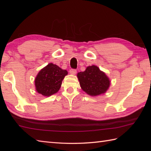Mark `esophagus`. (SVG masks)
<instances>
[{
    "instance_id": "obj_1",
    "label": "esophagus",
    "mask_w": 151,
    "mask_h": 151,
    "mask_svg": "<svg viewBox=\"0 0 151 151\" xmlns=\"http://www.w3.org/2000/svg\"><path fill=\"white\" fill-rule=\"evenodd\" d=\"M69 73L70 74H72V75H75L76 73V70L75 69H70L69 70Z\"/></svg>"
}]
</instances>
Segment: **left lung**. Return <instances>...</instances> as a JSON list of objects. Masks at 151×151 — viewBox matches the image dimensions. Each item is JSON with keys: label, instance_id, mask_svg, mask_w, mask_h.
Here are the masks:
<instances>
[{"label": "left lung", "instance_id": "8db88e82", "mask_svg": "<svg viewBox=\"0 0 151 151\" xmlns=\"http://www.w3.org/2000/svg\"><path fill=\"white\" fill-rule=\"evenodd\" d=\"M81 88L89 95L97 96L106 91L110 81L105 73L95 65L89 66L77 75Z\"/></svg>", "mask_w": 151, "mask_h": 151}]
</instances>
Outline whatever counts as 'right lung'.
Masks as SVG:
<instances>
[{
	"mask_svg": "<svg viewBox=\"0 0 151 151\" xmlns=\"http://www.w3.org/2000/svg\"><path fill=\"white\" fill-rule=\"evenodd\" d=\"M67 75L66 70L50 63L41 69L35 79L36 91L43 96H50L60 89L63 79Z\"/></svg>",
	"mask_w": 151,
	"mask_h": 151,
	"instance_id": "right-lung-1",
	"label": "right lung"
}]
</instances>
